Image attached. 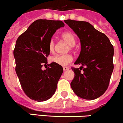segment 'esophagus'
Listing matches in <instances>:
<instances>
[{
  "label": "esophagus",
  "mask_w": 123,
  "mask_h": 123,
  "mask_svg": "<svg viewBox=\"0 0 123 123\" xmlns=\"http://www.w3.org/2000/svg\"><path fill=\"white\" fill-rule=\"evenodd\" d=\"M63 69H64V70H65V71H66V70H69V68H68V67H64V68H63Z\"/></svg>",
  "instance_id": "34e87169"
}]
</instances>
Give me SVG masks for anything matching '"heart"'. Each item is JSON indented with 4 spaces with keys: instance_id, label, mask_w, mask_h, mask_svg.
<instances>
[{
    "instance_id": "heart-1",
    "label": "heart",
    "mask_w": 123,
    "mask_h": 123,
    "mask_svg": "<svg viewBox=\"0 0 123 123\" xmlns=\"http://www.w3.org/2000/svg\"><path fill=\"white\" fill-rule=\"evenodd\" d=\"M62 38L70 46L71 48L75 44L76 39L74 35L70 32H65L62 35ZM49 50L50 52H53L54 50V41L51 39L49 43ZM73 60V57L70 54H63V55H55L51 57V62L60 65L62 66H66L70 63Z\"/></svg>"
}]
</instances>
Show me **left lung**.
Instances as JSON below:
<instances>
[{"mask_svg": "<svg viewBox=\"0 0 123 123\" xmlns=\"http://www.w3.org/2000/svg\"><path fill=\"white\" fill-rule=\"evenodd\" d=\"M65 23L79 38L81 51L72 68L75 76L70 83L76 95L85 100H95L105 92L113 72L114 49L107 36L84 21L66 20ZM85 67L83 68V66ZM83 69L84 72H81Z\"/></svg>", "mask_w": 123, "mask_h": 123, "instance_id": "left-lung-1", "label": "left lung"}]
</instances>
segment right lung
<instances>
[{
    "label": "right lung",
    "instance_id": "add662e5",
    "mask_svg": "<svg viewBox=\"0 0 123 123\" xmlns=\"http://www.w3.org/2000/svg\"><path fill=\"white\" fill-rule=\"evenodd\" d=\"M64 26V23L60 20H37L16 41L13 51L16 73L25 93L31 100L46 101L56 90L62 67L52 62L46 70L41 68L48 63L52 36Z\"/></svg>",
    "mask_w": 123,
    "mask_h": 123
}]
</instances>
